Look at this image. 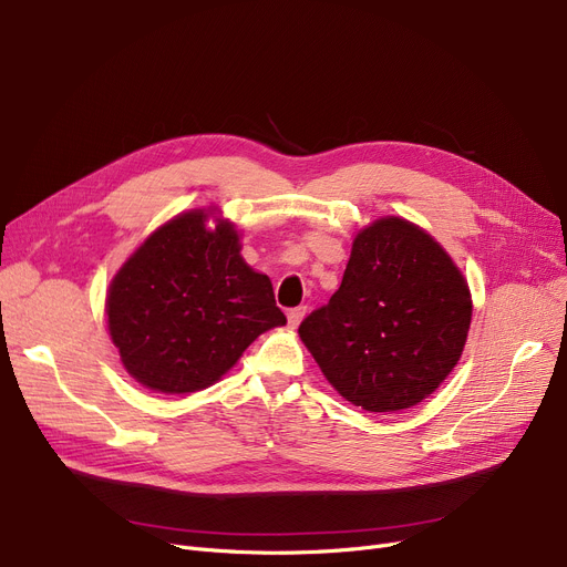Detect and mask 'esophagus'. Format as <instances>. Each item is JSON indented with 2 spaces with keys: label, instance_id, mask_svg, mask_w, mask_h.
I'll return each instance as SVG.
<instances>
[{
  "label": "esophagus",
  "instance_id": "obj_1",
  "mask_svg": "<svg viewBox=\"0 0 567 567\" xmlns=\"http://www.w3.org/2000/svg\"><path fill=\"white\" fill-rule=\"evenodd\" d=\"M306 317V306H299V308H291L289 312H287V322H289V327L291 329H297L299 324H301V319Z\"/></svg>",
  "mask_w": 567,
  "mask_h": 567
}]
</instances>
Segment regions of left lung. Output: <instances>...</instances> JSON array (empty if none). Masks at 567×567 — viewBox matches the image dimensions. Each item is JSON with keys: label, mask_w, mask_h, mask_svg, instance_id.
I'll list each match as a JSON object with an SVG mask.
<instances>
[{"label": "left lung", "mask_w": 567, "mask_h": 567, "mask_svg": "<svg viewBox=\"0 0 567 567\" xmlns=\"http://www.w3.org/2000/svg\"><path fill=\"white\" fill-rule=\"evenodd\" d=\"M471 289L442 245L401 217L361 229L342 282L299 327L344 401L368 412L422 403L458 363Z\"/></svg>", "instance_id": "8db88e82"}]
</instances>
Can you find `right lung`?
<instances>
[{
	"label": "right lung",
	"mask_w": 567,
	"mask_h": 567,
	"mask_svg": "<svg viewBox=\"0 0 567 567\" xmlns=\"http://www.w3.org/2000/svg\"><path fill=\"white\" fill-rule=\"evenodd\" d=\"M189 210L143 240L111 280L106 315L122 365L159 393L215 384L264 331L287 324L274 285L240 257L227 219Z\"/></svg>",
	"instance_id": "obj_1"
}]
</instances>
